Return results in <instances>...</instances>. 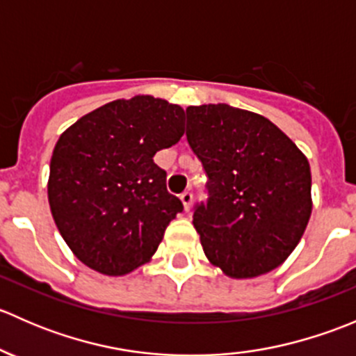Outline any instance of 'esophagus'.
<instances>
[{
	"instance_id": "34e87169",
	"label": "esophagus",
	"mask_w": 356,
	"mask_h": 356,
	"mask_svg": "<svg viewBox=\"0 0 356 356\" xmlns=\"http://www.w3.org/2000/svg\"><path fill=\"white\" fill-rule=\"evenodd\" d=\"M181 201H182V204H184V210L188 211L189 208H191V203H193V195L189 191H184L181 195Z\"/></svg>"
}]
</instances>
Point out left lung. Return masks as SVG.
Returning <instances> with one entry per match:
<instances>
[{"label": "left lung", "mask_w": 356, "mask_h": 356, "mask_svg": "<svg viewBox=\"0 0 356 356\" xmlns=\"http://www.w3.org/2000/svg\"><path fill=\"white\" fill-rule=\"evenodd\" d=\"M186 138L207 172L193 224L208 260L232 279L274 270L312 215L307 156L268 118L225 103L188 106Z\"/></svg>", "instance_id": "left-lung-1"}]
</instances>
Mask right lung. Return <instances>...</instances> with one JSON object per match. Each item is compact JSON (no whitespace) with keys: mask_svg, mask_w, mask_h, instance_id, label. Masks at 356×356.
Listing matches in <instances>:
<instances>
[{"mask_svg":"<svg viewBox=\"0 0 356 356\" xmlns=\"http://www.w3.org/2000/svg\"><path fill=\"white\" fill-rule=\"evenodd\" d=\"M182 134L184 110L143 95L106 103L60 136L48 201L60 234L82 264L124 275L152 260L184 208L167 191V172L153 156Z\"/></svg>","mask_w":356,"mask_h":356,"instance_id":"right-lung-1","label":"right lung"}]
</instances>
